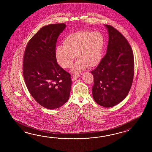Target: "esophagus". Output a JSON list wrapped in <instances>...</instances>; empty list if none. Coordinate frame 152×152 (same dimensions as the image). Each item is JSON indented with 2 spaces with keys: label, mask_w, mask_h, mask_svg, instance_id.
<instances>
[{
  "label": "esophagus",
  "mask_w": 152,
  "mask_h": 152,
  "mask_svg": "<svg viewBox=\"0 0 152 152\" xmlns=\"http://www.w3.org/2000/svg\"><path fill=\"white\" fill-rule=\"evenodd\" d=\"M80 77V75H72V77L75 79H77V78Z\"/></svg>",
  "instance_id": "34e87169"
}]
</instances>
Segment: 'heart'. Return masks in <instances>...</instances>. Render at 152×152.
I'll list each match as a JSON object with an SVG mask.
<instances>
[{"label": "heart", "mask_w": 152, "mask_h": 152, "mask_svg": "<svg viewBox=\"0 0 152 152\" xmlns=\"http://www.w3.org/2000/svg\"><path fill=\"white\" fill-rule=\"evenodd\" d=\"M105 39L99 31L79 30L65 37L63 46L55 50V58L62 68H70L75 58L78 59L72 71L79 73L88 66L92 68L100 63L103 53Z\"/></svg>", "instance_id": "b5f03b06"}]
</instances>
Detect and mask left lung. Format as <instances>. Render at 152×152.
<instances>
[{
    "mask_svg": "<svg viewBox=\"0 0 152 152\" xmlns=\"http://www.w3.org/2000/svg\"><path fill=\"white\" fill-rule=\"evenodd\" d=\"M109 32L107 53L96 68L94 76L92 96L100 106L116 105L126 97L132 85L134 59L132 49L117 29L105 25Z\"/></svg>",
    "mask_w": 152,
    "mask_h": 152,
    "instance_id": "left-lung-1",
    "label": "left lung"
}]
</instances>
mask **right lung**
<instances>
[{"mask_svg":"<svg viewBox=\"0 0 152 152\" xmlns=\"http://www.w3.org/2000/svg\"><path fill=\"white\" fill-rule=\"evenodd\" d=\"M65 23L44 26L28 43L24 54L23 75L36 101L48 109L58 108L69 98L71 75L58 65L55 49Z\"/></svg>","mask_w":152,"mask_h":152,"instance_id":"add662e5","label":"right lung"}]
</instances>
